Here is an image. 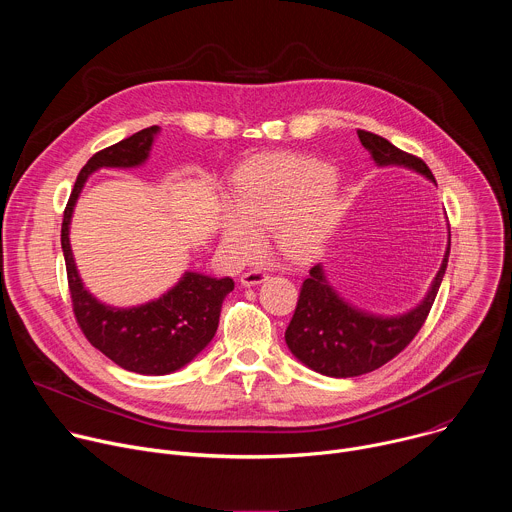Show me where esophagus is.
<instances>
[{
  "instance_id": "esophagus-1",
  "label": "esophagus",
  "mask_w": 512,
  "mask_h": 512,
  "mask_svg": "<svg viewBox=\"0 0 512 512\" xmlns=\"http://www.w3.org/2000/svg\"><path fill=\"white\" fill-rule=\"evenodd\" d=\"M265 279H267V273H265V271H261V269H251V271H247V273L241 275V285H243V287H253V285L263 283Z\"/></svg>"
}]
</instances>
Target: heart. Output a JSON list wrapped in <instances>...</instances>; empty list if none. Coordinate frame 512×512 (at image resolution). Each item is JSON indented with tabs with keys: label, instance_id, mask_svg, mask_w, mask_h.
<instances>
[{
	"label": "heart",
	"instance_id": "heart-1",
	"mask_svg": "<svg viewBox=\"0 0 512 512\" xmlns=\"http://www.w3.org/2000/svg\"><path fill=\"white\" fill-rule=\"evenodd\" d=\"M334 182V170L308 156L269 154L243 164L233 178V206L218 214L225 251L245 259L261 241L259 227H273L275 243L289 259H312L340 218Z\"/></svg>",
	"mask_w": 512,
	"mask_h": 512
}]
</instances>
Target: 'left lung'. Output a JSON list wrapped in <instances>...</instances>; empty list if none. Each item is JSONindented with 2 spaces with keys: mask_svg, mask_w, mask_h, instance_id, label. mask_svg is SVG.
I'll use <instances>...</instances> for the list:
<instances>
[{
  "mask_svg": "<svg viewBox=\"0 0 512 512\" xmlns=\"http://www.w3.org/2000/svg\"><path fill=\"white\" fill-rule=\"evenodd\" d=\"M356 133L364 150L371 154L379 168H407L435 184V178L423 160L401 152L381 135L362 129ZM448 257L450 235L440 271L429 283L427 294L415 308L397 316L373 314L350 304L328 281L324 265H314L300 289L294 318L285 330L287 348L308 369L334 379L358 377L383 367L415 338L423 326L437 289L442 285Z\"/></svg>",
  "mask_w": 512,
  "mask_h": 512,
  "instance_id": "left-lung-1",
  "label": "left lung"
}]
</instances>
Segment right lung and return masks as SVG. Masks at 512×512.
Instances as JSON below:
<instances>
[{
    "mask_svg": "<svg viewBox=\"0 0 512 512\" xmlns=\"http://www.w3.org/2000/svg\"><path fill=\"white\" fill-rule=\"evenodd\" d=\"M158 125L141 129L111 148L95 154L81 170L62 218L60 243L72 308L89 342L117 367L137 375H170L192 362L214 338L223 300L235 289L231 277L216 279L198 271L182 277L156 300L137 306H109L85 287L70 249V223L91 174L103 168L131 170L150 160Z\"/></svg>",
    "mask_w": 512,
    "mask_h": 512,
    "instance_id": "1",
    "label": "right lung"
}]
</instances>
